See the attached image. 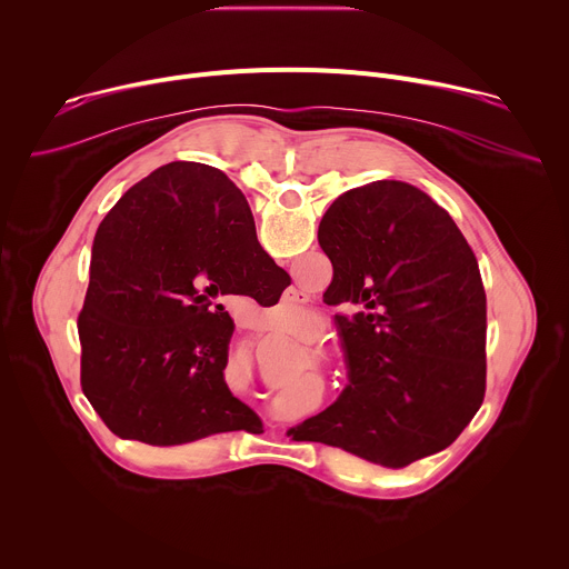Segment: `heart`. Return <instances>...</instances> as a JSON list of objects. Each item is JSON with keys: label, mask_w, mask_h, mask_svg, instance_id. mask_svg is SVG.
I'll return each instance as SVG.
<instances>
[{"label": "heart", "mask_w": 569, "mask_h": 569, "mask_svg": "<svg viewBox=\"0 0 569 569\" xmlns=\"http://www.w3.org/2000/svg\"><path fill=\"white\" fill-rule=\"evenodd\" d=\"M319 333H321L319 321H308V323H303V327H299V329L295 331V338H299V340H303V342H310V340H315Z\"/></svg>", "instance_id": "b5f03b06"}]
</instances>
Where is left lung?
Segmentation results:
<instances>
[{"mask_svg": "<svg viewBox=\"0 0 569 569\" xmlns=\"http://www.w3.org/2000/svg\"><path fill=\"white\" fill-rule=\"evenodd\" d=\"M240 198V193L236 191ZM347 353L340 398L290 432L387 468L448 448L486 391V295L468 240L421 189L378 180L319 222Z\"/></svg>", "mask_w": 569, "mask_h": 569, "instance_id": "8db88e82", "label": "left lung"}]
</instances>
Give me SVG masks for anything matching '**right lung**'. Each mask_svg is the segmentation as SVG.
<instances>
[{
    "label": "right lung",
    "mask_w": 569,
    "mask_h": 569,
    "mask_svg": "<svg viewBox=\"0 0 569 569\" xmlns=\"http://www.w3.org/2000/svg\"><path fill=\"white\" fill-rule=\"evenodd\" d=\"M224 176L171 161L128 189L97 229L78 315L80 385L121 439L182 446L218 432H263L224 382L233 319L216 303L274 306L290 286L257 240Z\"/></svg>",
    "instance_id": "add662e5"
}]
</instances>
